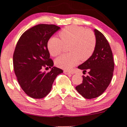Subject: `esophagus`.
Returning a JSON list of instances; mask_svg holds the SVG:
<instances>
[{"label":"esophagus","mask_w":127,"mask_h":127,"mask_svg":"<svg viewBox=\"0 0 127 127\" xmlns=\"http://www.w3.org/2000/svg\"><path fill=\"white\" fill-rule=\"evenodd\" d=\"M64 73L65 74H73V72H69V71H67V70H64Z\"/></svg>","instance_id":"esophagus-1"}]
</instances>
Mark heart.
Instances as JSON below:
<instances>
[{"instance_id":"heart-1","label":"heart","mask_w":127,"mask_h":127,"mask_svg":"<svg viewBox=\"0 0 127 127\" xmlns=\"http://www.w3.org/2000/svg\"><path fill=\"white\" fill-rule=\"evenodd\" d=\"M61 39L52 37L47 42L50 55L56 57L64 50V45L69 46V54L58 57L55 64L60 68L69 70L79 63L86 61L93 54L96 47V37L93 31L79 26H69L60 32Z\"/></svg>"}]
</instances>
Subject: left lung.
Listing matches in <instances>:
<instances>
[{
    "label": "left lung",
    "instance_id": "1",
    "mask_svg": "<svg viewBox=\"0 0 127 127\" xmlns=\"http://www.w3.org/2000/svg\"><path fill=\"white\" fill-rule=\"evenodd\" d=\"M96 47L92 56L78 66L83 73V83L76 87L80 94L86 99L96 98L103 93L109 86L113 74L114 63L108 41L101 32L94 29Z\"/></svg>",
    "mask_w": 127,
    "mask_h": 127
}]
</instances>
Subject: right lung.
Wrapping results in <instances>:
<instances>
[{
    "label": "right lung",
    "instance_id": "add662e5",
    "mask_svg": "<svg viewBox=\"0 0 127 127\" xmlns=\"http://www.w3.org/2000/svg\"><path fill=\"white\" fill-rule=\"evenodd\" d=\"M60 27L53 24H39L25 31L17 43L13 54L14 70L19 84L31 98L47 96L55 78L63 73L53 66L50 58L47 42ZM43 67H52L50 72H43Z\"/></svg>",
    "mask_w": 127,
    "mask_h": 127
}]
</instances>
